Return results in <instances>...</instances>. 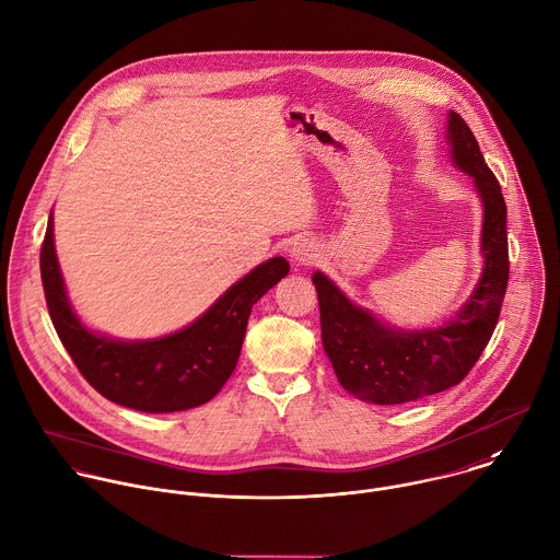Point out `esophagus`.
<instances>
[{
    "label": "esophagus",
    "instance_id": "esophagus-1",
    "mask_svg": "<svg viewBox=\"0 0 560 560\" xmlns=\"http://www.w3.org/2000/svg\"><path fill=\"white\" fill-rule=\"evenodd\" d=\"M290 253H292V257H294L296 261H312V259L316 257L314 246H312L307 240H299V242H294V244H292V248H290Z\"/></svg>",
    "mask_w": 560,
    "mask_h": 560
}]
</instances>
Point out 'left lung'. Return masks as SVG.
I'll return each instance as SVG.
<instances>
[{
    "label": "left lung",
    "instance_id": "8db88e82",
    "mask_svg": "<svg viewBox=\"0 0 560 560\" xmlns=\"http://www.w3.org/2000/svg\"><path fill=\"white\" fill-rule=\"evenodd\" d=\"M447 137L454 163L476 178L485 202V272L456 318L439 329L397 331L355 307L323 272L312 277L323 347L336 377L345 390L371 404H408L460 384L487 349L502 312L511 272L504 194L471 128L454 110Z\"/></svg>",
    "mask_w": 560,
    "mask_h": 560
}]
</instances>
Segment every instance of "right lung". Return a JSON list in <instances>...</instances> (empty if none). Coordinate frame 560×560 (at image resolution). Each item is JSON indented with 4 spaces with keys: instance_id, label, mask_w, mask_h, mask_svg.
Here are the masks:
<instances>
[{
    "instance_id": "right-lung-1",
    "label": "right lung",
    "mask_w": 560,
    "mask_h": 560,
    "mask_svg": "<svg viewBox=\"0 0 560 560\" xmlns=\"http://www.w3.org/2000/svg\"><path fill=\"white\" fill-rule=\"evenodd\" d=\"M288 272L290 264L272 257L189 327L159 340L117 342L91 334L71 312L54 253L51 215L40 246L45 303L62 347L102 397L139 412H178L213 399L235 371L253 305Z\"/></svg>"
}]
</instances>
